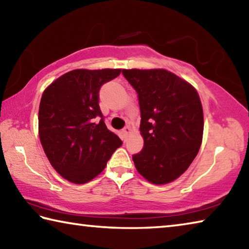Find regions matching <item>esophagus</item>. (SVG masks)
<instances>
[{"label": "esophagus", "instance_id": "34e87169", "mask_svg": "<svg viewBox=\"0 0 249 249\" xmlns=\"http://www.w3.org/2000/svg\"><path fill=\"white\" fill-rule=\"evenodd\" d=\"M129 130H130V128L128 127V126H125V127L123 128V130H122V133H123V136L124 137L127 136V134L129 133Z\"/></svg>", "mask_w": 249, "mask_h": 249}]
</instances>
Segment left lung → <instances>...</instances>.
I'll return each mask as SVG.
<instances>
[{"label": "left lung", "instance_id": "obj_1", "mask_svg": "<svg viewBox=\"0 0 249 249\" xmlns=\"http://www.w3.org/2000/svg\"><path fill=\"white\" fill-rule=\"evenodd\" d=\"M141 108L144 147L133 155L138 172L154 184L178 178L199 153L203 109L191 84L165 69L122 70Z\"/></svg>", "mask_w": 249, "mask_h": 249}]
</instances>
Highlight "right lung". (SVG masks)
Masks as SVG:
<instances>
[{"instance_id": "add662e5", "label": "right lung", "mask_w": 249, "mask_h": 249, "mask_svg": "<svg viewBox=\"0 0 249 249\" xmlns=\"http://www.w3.org/2000/svg\"><path fill=\"white\" fill-rule=\"evenodd\" d=\"M121 69H77L53 81L41 96L39 138L52 166L70 182L82 184L107 166L122 141L104 123L101 87Z\"/></svg>"}]
</instances>
